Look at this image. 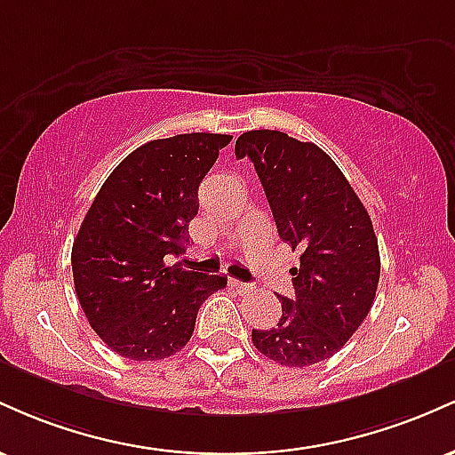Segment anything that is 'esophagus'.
I'll use <instances>...</instances> for the list:
<instances>
[{
    "instance_id": "1",
    "label": "esophagus",
    "mask_w": 455,
    "mask_h": 455,
    "mask_svg": "<svg viewBox=\"0 0 455 455\" xmlns=\"http://www.w3.org/2000/svg\"><path fill=\"white\" fill-rule=\"evenodd\" d=\"M228 284H231L233 289L237 291V293H242V295H245V293H252V289H254V286H252V284H248V282L235 280V278L228 280Z\"/></svg>"
}]
</instances>
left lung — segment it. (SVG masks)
Returning <instances> with one entry per match:
<instances>
[{
	"label": "left lung",
	"mask_w": 455,
	"mask_h": 455,
	"mask_svg": "<svg viewBox=\"0 0 455 455\" xmlns=\"http://www.w3.org/2000/svg\"><path fill=\"white\" fill-rule=\"evenodd\" d=\"M235 156L254 162L278 235L301 250L295 297L278 295L282 316L252 329V342L280 365L306 368L336 355L377 295L380 257L372 220L338 164L315 143L278 130H250Z\"/></svg>",
	"instance_id": "obj_1"
}]
</instances>
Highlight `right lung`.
<instances>
[{"instance_id":"1","label":"right lung","mask_w":455,"mask_h":455,"mask_svg":"<svg viewBox=\"0 0 455 455\" xmlns=\"http://www.w3.org/2000/svg\"><path fill=\"white\" fill-rule=\"evenodd\" d=\"M228 134L156 139L126 156L85 213L72 243L76 297L111 351L156 362L181 351L198 307L224 275L169 265L188 243L198 186L231 143Z\"/></svg>"}]
</instances>
